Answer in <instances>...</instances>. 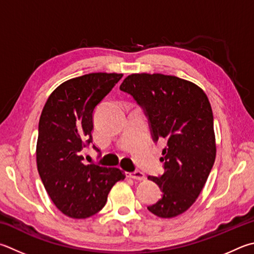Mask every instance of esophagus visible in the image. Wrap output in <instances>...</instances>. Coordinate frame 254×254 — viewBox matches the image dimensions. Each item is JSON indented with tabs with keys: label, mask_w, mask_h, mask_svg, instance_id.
Segmentation results:
<instances>
[{
	"label": "esophagus",
	"mask_w": 254,
	"mask_h": 254,
	"mask_svg": "<svg viewBox=\"0 0 254 254\" xmlns=\"http://www.w3.org/2000/svg\"><path fill=\"white\" fill-rule=\"evenodd\" d=\"M128 178L137 180V181H143V180H145V174L141 171H134V172L128 173Z\"/></svg>",
	"instance_id": "1"
}]
</instances>
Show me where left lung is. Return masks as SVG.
I'll return each instance as SVG.
<instances>
[{
    "mask_svg": "<svg viewBox=\"0 0 254 254\" xmlns=\"http://www.w3.org/2000/svg\"><path fill=\"white\" fill-rule=\"evenodd\" d=\"M120 90L143 109L152 139L165 142L164 173L147 179L158 184L161 199L147 210L160 218H174L194 203L215 160L211 104L194 83L164 74H131Z\"/></svg>",
    "mask_w": 254,
    "mask_h": 254,
    "instance_id": "obj_1",
    "label": "left lung"
}]
</instances>
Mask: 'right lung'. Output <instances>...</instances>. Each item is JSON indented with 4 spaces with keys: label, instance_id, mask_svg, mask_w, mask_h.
Instances as JSON below:
<instances>
[{
    "label": "right lung",
    "instance_id": "right-lung-1",
    "mask_svg": "<svg viewBox=\"0 0 254 254\" xmlns=\"http://www.w3.org/2000/svg\"><path fill=\"white\" fill-rule=\"evenodd\" d=\"M122 76L90 73L65 81L49 96L41 113L38 171L51 200L70 218L85 219L98 213L111 188L124 179L120 169L85 164L83 156V149L92 143L96 105Z\"/></svg>",
    "mask_w": 254,
    "mask_h": 254
}]
</instances>
